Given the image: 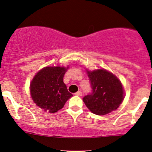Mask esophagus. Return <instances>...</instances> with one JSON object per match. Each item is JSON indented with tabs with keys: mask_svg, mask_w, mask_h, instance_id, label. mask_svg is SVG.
Returning <instances> with one entry per match:
<instances>
[{
	"mask_svg": "<svg viewBox=\"0 0 152 152\" xmlns=\"http://www.w3.org/2000/svg\"><path fill=\"white\" fill-rule=\"evenodd\" d=\"M75 95H76V96H82L81 91H77L76 93H75Z\"/></svg>",
	"mask_w": 152,
	"mask_h": 152,
	"instance_id": "34e87169",
	"label": "esophagus"
}]
</instances>
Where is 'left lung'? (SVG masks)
I'll return each mask as SVG.
<instances>
[{"label": "left lung", "mask_w": 152, "mask_h": 152, "mask_svg": "<svg viewBox=\"0 0 152 152\" xmlns=\"http://www.w3.org/2000/svg\"><path fill=\"white\" fill-rule=\"evenodd\" d=\"M86 71L93 91L83 99L86 107L99 116L117 109L125 97L123 85L117 76L105 69Z\"/></svg>", "instance_id": "8db88e82"}]
</instances>
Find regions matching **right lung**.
<instances>
[{
  "mask_svg": "<svg viewBox=\"0 0 152 152\" xmlns=\"http://www.w3.org/2000/svg\"><path fill=\"white\" fill-rule=\"evenodd\" d=\"M69 66H46L36 73L30 83V94L33 102L48 113L61 109L73 95L64 83V74Z\"/></svg>",
  "mask_w": 152,
  "mask_h": 152,
  "instance_id": "obj_1",
  "label": "right lung"
}]
</instances>
